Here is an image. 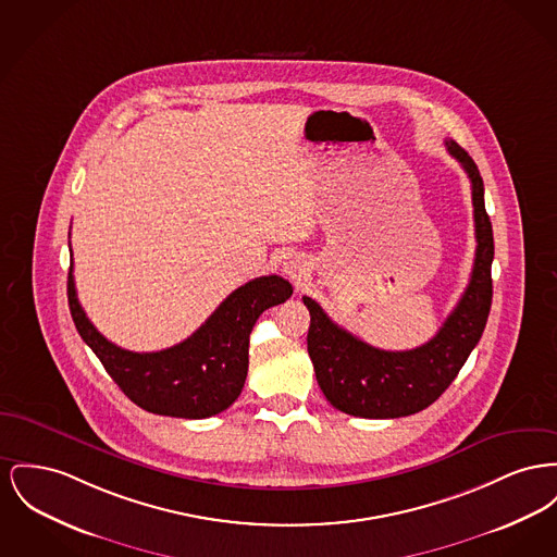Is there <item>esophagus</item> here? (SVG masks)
<instances>
[{
  "label": "esophagus",
  "mask_w": 557,
  "mask_h": 557,
  "mask_svg": "<svg viewBox=\"0 0 557 557\" xmlns=\"http://www.w3.org/2000/svg\"><path fill=\"white\" fill-rule=\"evenodd\" d=\"M284 271H286L295 282H300L302 275H305V269H302V264L298 261L284 262Z\"/></svg>",
  "instance_id": "1"
}]
</instances>
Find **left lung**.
Segmentation results:
<instances>
[{
	"label": "left lung",
	"instance_id": "1",
	"mask_svg": "<svg viewBox=\"0 0 557 557\" xmlns=\"http://www.w3.org/2000/svg\"><path fill=\"white\" fill-rule=\"evenodd\" d=\"M446 149L471 181L478 246L469 286L440 332L410 351L376 349L345 327L336 326L313 298L302 296L311 315L307 351L318 385L327 401L345 414L399 419L425 410L457 379L458 370L480 343L488 322L494 239L484 206V181L460 145L446 140Z\"/></svg>",
	"mask_w": 557,
	"mask_h": 557
}]
</instances>
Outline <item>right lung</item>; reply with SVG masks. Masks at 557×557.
Returning a JSON list of instances; mask_svg holds the SVG:
<instances>
[{
    "label": "right lung",
    "mask_w": 557,
    "mask_h": 557,
    "mask_svg": "<svg viewBox=\"0 0 557 557\" xmlns=\"http://www.w3.org/2000/svg\"><path fill=\"white\" fill-rule=\"evenodd\" d=\"M290 295L293 286L284 277H257L233 290L183 343L136 354L100 334L77 300L71 269L66 280L71 318L109 376L143 410L176 419H208L230 408L246 383L252 326L264 309Z\"/></svg>",
    "instance_id": "add662e5"
}]
</instances>
